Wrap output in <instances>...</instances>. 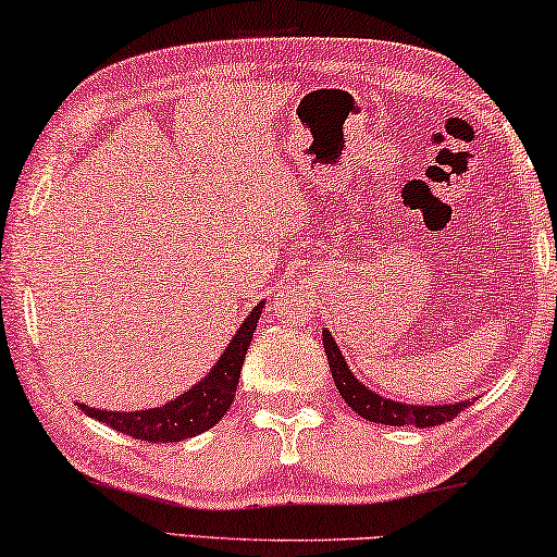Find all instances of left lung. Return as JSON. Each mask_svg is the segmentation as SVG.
Returning a JSON list of instances; mask_svg holds the SVG:
<instances>
[{
  "label": "left lung",
  "mask_w": 557,
  "mask_h": 557,
  "mask_svg": "<svg viewBox=\"0 0 557 557\" xmlns=\"http://www.w3.org/2000/svg\"><path fill=\"white\" fill-rule=\"evenodd\" d=\"M322 345L324 352H327L332 379H335V386L345 404L356 411L358 417H363L368 422L379 424H392V428H435V424L450 422L463 411L471 401H458V404H435V407H428V404H401L394 399H386V396L375 394L366 384H360L356 375L350 373V366L345 363L341 348H337L335 337L330 335L327 330H322Z\"/></svg>",
  "instance_id": "8db88e82"
}]
</instances>
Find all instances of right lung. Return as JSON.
Returning <instances> with one entry per match:
<instances>
[{
  "label": "right lung",
  "mask_w": 557,
  "mask_h": 557,
  "mask_svg": "<svg viewBox=\"0 0 557 557\" xmlns=\"http://www.w3.org/2000/svg\"><path fill=\"white\" fill-rule=\"evenodd\" d=\"M261 312L263 301L245 317L240 330L235 332V337L230 341L212 371L199 384H194L189 392L176 396L163 407L140 411H107L76 401L78 409L86 417H94V420L110 424L122 435L143 440V443H182V440H189L199 432L212 430L227 414L230 404L235 399L245 352L250 348L252 332L258 327Z\"/></svg>",
  "instance_id": "1"
}]
</instances>
